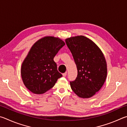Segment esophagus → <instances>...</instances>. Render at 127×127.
Listing matches in <instances>:
<instances>
[{"label":"esophagus","mask_w":127,"mask_h":127,"mask_svg":"<svg viewBox=\"0 0 127 127\" xmlns=\"http://www.w3.org/2000/svg\"><path fill=\"white\" fill-rule=\"evenodd\" d=\"M67 72H65V73H64V74H62V75H63L64 77H66V75H67Z\"/></svg>","instance_id":"obj_1"}]
</instances>
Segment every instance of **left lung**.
Masks as SVG:
<instances>
[{
  "label": "left lung",
  "instance_id": "obj_1",
  "mask_svg": "<svg viewBox=\"0 0 127 127\" xmlns=\"http://www.w3.org/2000/svg\"><path fill=\"white\" fill-rule=\"evenodd\" d=\"M77 69L76 79L70 81L75 94L89 98L98 92L107 75V65L103 52L94 42L83 35L66 39Z\"/></svg>",
  "mask_w": 127,
  "mask_h": 127
}]
</instances>
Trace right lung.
<instances>
[{
	"instance_id": "1",
	"label": "right lung",
	"mask_w": 127,
	"mask_h": 127,
	"mask_svg": "<svg viewBox=\"0 0 127 127\" xmlns=\"http://www.w3.org/2000/svg\"><path fill=\"white\" fill-rule=\"evenodd\" d=\"M65 44L59 38L46 36L32 46L21 67L22 80L30 92L43 94L62 76L53 58Z\"/></svg>"
}]
</instances>
